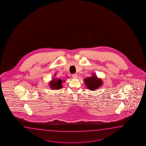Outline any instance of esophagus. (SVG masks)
Wrapping results in <instances>:
<instances>
[{
	"label": "esophagus",
	"mask_w": 146,
	"mask_h": 146,
	"mask_svg": "<svg viewBox=\"0 0 146 146\" xmlns=\"http://www.w3.org/2000/svg\"><path fill=\"white\" fill-rule=\"evenodd\" d=\"M72 77L74 78H78V74H76V73L73 74H72Z\"/></svg>",
	"instance_id": "34e87169"
}]
</instances>
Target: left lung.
<instances>
[{
  "instance_id": "left-lung-1",
  "label": "left lung",
  "mask_w": 146,
  "mask_h": 146,
  "mask_svg": "<svg viewBox=\"0 0 146 146\" xmlns=\"http://www.w3.org/2000/svg\"><path fill=\"white\" fill-rule=\"evenodd\" d=\"M84 81L88 88L93 91L96 90L97 88L102 85L103 83L101 79L98 78L95 75H93L92 76L85 78Z\"/></svg>"
}]
</instances>
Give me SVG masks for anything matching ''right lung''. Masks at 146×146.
Segmentation results:
<instances>
[{
	"mask_svg": "<svg viewBox=\"0 0 146 146\" xmlns=\"http://www.w3.org/2000/svg\"><path fill=\"white\" fill-rule=\"evenodd\" d=\"M62 81L61 79L56 80L53 79L52 82H50V86L51 89H55V90H59L62 88Z\"/></svg>",
	"mask_w": 146,
	"mask_h": 146,
	"instance_id": "1",
	"label": "right lung"
}]
</instances>
